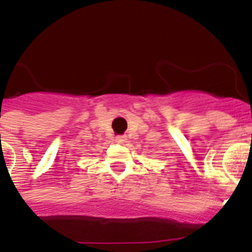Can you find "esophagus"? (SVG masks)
Segmentation results:
<instances>
[{
    "mask_svg": "<svg viewBox=\"0 0 252 252\" xmlns=\"http://www.w3.org/2000/svg\"><path fill=\"white\" fill-rule=\"evenodd\" d=\"M116 142L120 143V144H127V136H126V135L117 136Z\"/></svg>",
    "mask_w": 252,
    "mask_h": 252,
    "instance_id": "1",
    "label": "esophagus"
}]
</instances>
